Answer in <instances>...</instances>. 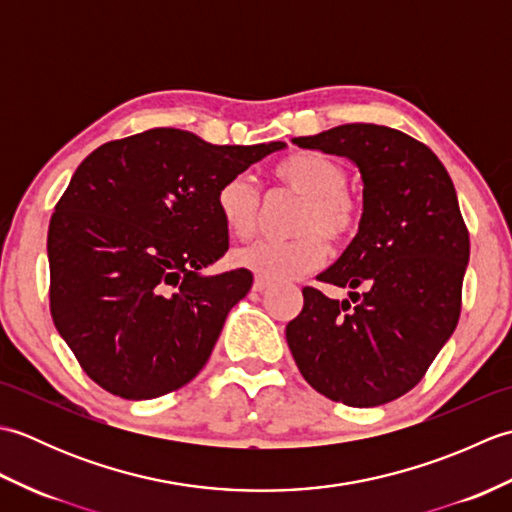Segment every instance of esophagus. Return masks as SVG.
Segmentation results:
<instances>
[{
    "label": "esophagus",
    "mask_w": 512,
    "mask_h": 512,
    "mask_svg": "<svg viewBox=\"0 0 512 512\" xmlns=\"http://www.w3.org/2000/svg\"><path fill=\"white\" fill-rule=\"evenodd\" d=\"M270 286H273V284H270V281H266V279H259V277H257V279L253 281V290H255V292H266Z\"/></svg>",
    "instance_id": "obj_1"
}]
</instances>
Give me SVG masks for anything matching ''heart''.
Wrapping results in <instances>:
<instances>
[{"label":"heart","mask_w":512,"mask_h":512,"mask_svg":"<svg viewBox=\"0 0 512 512\" xmlns=\"http://www.w3.org/2000/svg\"><path fill=\"white\" fill-rule=\"evenodd\" d=\"M275 180L301 198L292 222L297 237L286 242L255 239L233 253V264L266 281H288L319 268L332 246L350 244L361 226V200L345 187L347 171L339 160L319 151H299L273 169ZM222 222L237 237H246L259 222V191L253 176L235 173L215 193Z\"/></svg>","instance_id":"heart-1"}]
</instances>
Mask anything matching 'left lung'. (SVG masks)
<instances>
[{
  "instance_id": "1",
  "label": "left lung",
  "mask_w": 512,
  "mask_h": 512,
  "mask_svg": "<svg viewBox=\"0 0 512 512\" xmlns=\"http://www.w3.org/2000/svg\"><path fill=\"white\" fill-rule=\"evenodd\" d=\"M292 143L354 162L363 215L352 244L317 277L350 288V299L303 288L288 347L325 398L385 405L420 383L458 325L471 250L458 195L438 156L398 129L352 123Z\"/></svg>"
}]
</instances>
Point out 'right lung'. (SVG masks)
<instances>
[{
    "instance_id": "1",
    "label": "right lung",
    "mask_w": 512,
    "mask_h": 512,
    "mask_svg": "<svg viewBox=\"0 0 512 512\" xmlns=\"http://www.w3.org/2000/svg\"><path fill=\"white\" fill-rule=\"evenodd\" d=\"M284 147L156 127L81 162L48 228L50 312L96 385L149 400L198 376L253 286L242 268L202 275L228 250L217 187Z\"/></svg>"
}]
</instances>
